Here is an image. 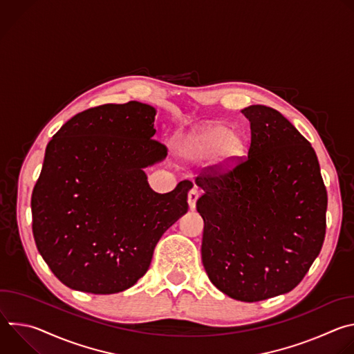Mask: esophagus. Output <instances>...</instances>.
<instances>
[{
  "mask_svg": "<svg viewBox=\"0 0 354 354\" xmlns=\"http://www.w3.org/2000/svg\"><path fill=\"white\" fill-rule=\"evenodd\" d=\"M197 198H198V192H197V189H196V187L190 189V190H189V193H187V203H189L190 210H193V209H194Z\"/></svg>",
  "mask_w": 354,
  "mask_h": 354,
  "instance_id": "34e87169",
  "label": "esophagus"
}]
</instances>
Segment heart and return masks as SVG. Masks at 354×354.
I'll use <instances>...</instances> for the list:
<instances>
[{
  "label": "heart",
  "mask_w": 354,
  "mask_h": 354,
  "mask_svg": "<svg viewBox=\"0 0 354 354\" xmlns=\"http://www.w3.org/2000/svg\"><path fill=\"white\" fill-rule=\"evenodd\" d=\"M182 154L190 160L213 161L228 168L245 154V144L238 133L228 131L221 124H210L187 134L180 142Z\"/></svg>",
  "instance_id": "heart-1"
}]
</instances>
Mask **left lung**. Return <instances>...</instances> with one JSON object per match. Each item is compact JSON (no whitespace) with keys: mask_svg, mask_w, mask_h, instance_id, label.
<instances>
[{"mask_svg":"<svg viewBox=\"0 0 354 354\" xmlns=\"http://www.w3.org/2000/svg\"><path fill=\"white\" fill-rule=\"evenodd\" d=\"M248 157L196 178L201 261L228 297L255 302L291 291L319 255L328 194L308 140L276 109L252 105Z\"/></svg>","mask_w":354,"mask_h":354,"instance_id":"1","label":"left lung"}]
</instances>
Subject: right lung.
Listing matches in <instances>:
<instances>
[{"mask_svg": "<svg viewBox=\"0 0 354 354\" xmlns=\"http://www.w3.org/2000/svg\"><path fill=\"white\" fill-rule=\"evenodd\" d=\"M156 109L100 105L71 118L50 140L32 193L39 254L67 287L113 294L149 268L162 234L187 212L192 182L149 187L144 168L167 157L154 140Z\"/></svg>", "mask_w": 354, "mask_h": 354, "instance_id": "right-lung-1", "label": "right lung"}]
</instances>
